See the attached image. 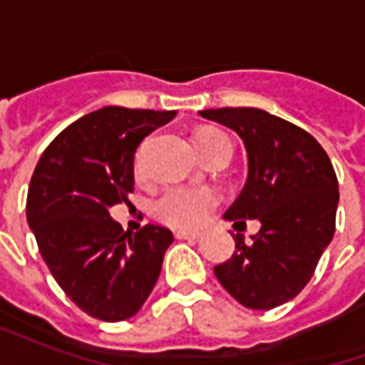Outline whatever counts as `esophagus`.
Instances as JSON below:
<instances>
[{"instance_id":"obj_1","label":"esophagus","mask_w":365,"mask_h":365,"mask_svg":"<svg viewBox=\"0 0 365 365\" xmlns=\"http://www.w3.org/2000/svg\"><path fill=\"white\" fill-rule=\"evenodd\" d=\"M201 237H203V232H199V230H178L175 232L178 240H199Z\"/></svg>"}]
</instances>
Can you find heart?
Masks as SVG:
<instances>
[{"instance_id": "1", "label": "heart", "mask_w": 365, "mask_h": 365, "mask_svg": "<svg viewBox=\"0 0 365 365\" xmlns=\"http://www.w3.org/2000/svg\"><path fill=\"white\" fill-rule=\"evenodd\" d=\"M221 133L217 130H201L195 136V143L203 144L207 140L221 138ZM140 164V160H138ZM219 195L209 187H193V185H172L168 187L156 201L154 211L160 221L166 222L174 229H195L203 222L209 221V217L219 205Z\"/></svg>"}]
</instances>
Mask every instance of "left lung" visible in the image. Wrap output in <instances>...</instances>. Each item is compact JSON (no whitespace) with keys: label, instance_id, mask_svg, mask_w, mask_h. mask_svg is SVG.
Listing matches in <instances>:
<instances>
[{"label":"left lung","instance_id":"left-lung-1","mask_svg":"<svg viewBox=\"0 0 365 365\" xmlns=\"http://www.w3.org/2000/svg\"><path fill=\"white\" fill-rule=\"evenodd\" d=\"M245 143L248 178L225 213L258 219L252 242L237 235L230 260L215 275L240 305L268 311L299 295L334 237L338 180L322 146L303 128L256 107L199 111Z\"/></svg>","mask_w":365,"mask_h":365}]
</instances>
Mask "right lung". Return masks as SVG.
Masks as SVG:
<instances>
[{"label": "right lung", "mask_w": 365, "mask_h": 365, "mask_svg": "<svg viewBox=\"0 0 365 365\" xmlns=\"http://www.w3.org/2000/svg\"><path fill=\"white\" fill-rule=\"evenodd\" d=\"M174 115L117 105L88 113L48 144L31 178L27 221L41 256L68 297L99 321L140 311L174 242L158 225L133 237L109 215L133 191L138 144Z\"/></svg>", "instance_id": "right-lung-1"}]
</instances>
